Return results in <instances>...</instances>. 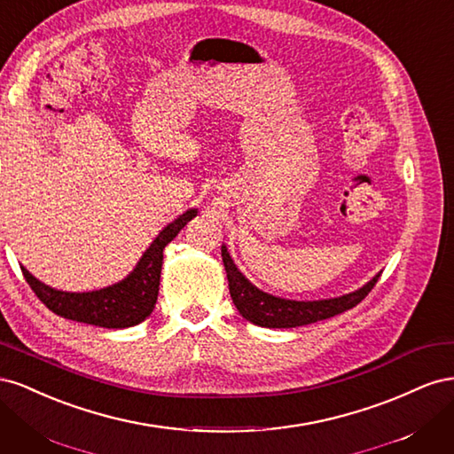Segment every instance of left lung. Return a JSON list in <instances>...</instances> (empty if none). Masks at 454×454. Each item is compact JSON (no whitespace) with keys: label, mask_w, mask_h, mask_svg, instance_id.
<instances>
[{"label":"left lung","mask_w":454,"mask_h":454,"mask_svg":"<svg viewBox=\"0 0 454 454\" xmlns=\"http://www.w3.org/2000/svg\"><path fill=\"white\" fill-rule=\"evenodd\" d=\"M222 257L229 280V292L231 299L242 318L248 322L261 325V327H299L320 322L325 318H332L340 312H345L356 307L360 301L373 290L380 272L375 274L367 284L358 287L356 292L332 297V299H318V301H295V299H284L272 294H267L254 286L235 265V261L229 255L227 246H222Z\"/></svg>","instance_id":"left-lung-1"}]
</instances>
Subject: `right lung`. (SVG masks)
Wrapping results in <instances>:
<instances>
[{
    "label": "right lung",
    "instance_id": "add662e5",
    "mask_svg": "<svg viewBox=\"0 0 454 454\" xmlns=\"http://www.w3.org/2000/svg\"><path fill=\"white\" fill-rule=\"evenodd\" d=\"M197 214V208H189L180 217H176L149 244V248L125 278L107 287H100V290L81 294L54 290V287L37 280L30 270L24 267L20 269L41 303L62 318L107 329L132 327L144 322L155 309L164 246L172 242L177 232Z\"/></svg>",
    "mask_w": 454,
    "mask_h": 454
}]
</instances>
